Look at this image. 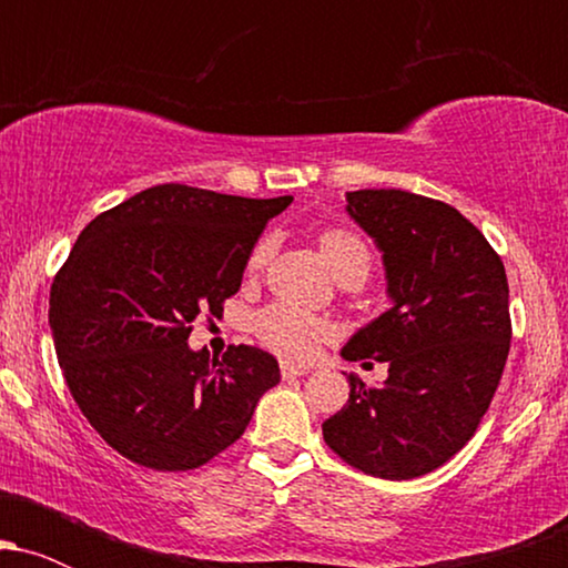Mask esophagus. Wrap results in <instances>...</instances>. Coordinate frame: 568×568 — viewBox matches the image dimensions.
Instances as JSON below:
<instances>
[{"label":"esophagus","instance_id":"34e87169","mask_svg":"<svg viewBox=\"0 0 568 568\" xmlns=\"http://www.w3.org/2000/svg\"><path fill=\"white\" fill-rule=\"evenodd\" d=\"M280 374H283V379H296V376L310 374V368H306V366H293V363H280Z\"/></svg>","mask_w":568,"mask_h":568}]
</instances>
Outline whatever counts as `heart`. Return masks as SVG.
<instances>
[{
  "instance_id": "heart-1",
  "label": "heart",
  "mask_w": 568,
  "mask_h": 568,
  "mask_svg": "<svg viewBox=\"0 0 568 568\" xmlns=\"http://www.w3.org/2000/svg\"><path fill=\"white\" fill-rule=\"evenodd\" d=\"M317 245H321V253L325 264H328L331 275L338 283H347V280H357L361 285L366 283L371 266H374V251H371V243L361 232L347 230V226H331V230L321 232ZM270 237H262L251 247V253H247V275H258L266 262H270ZM253 331H256L258 342L264 347L288 357V361H304V357L315 355L317 347L328 338L331 325L323 317L312 315V312L298 310V306L270 304L256 312Z\"/></svg>"
}]
</instances>
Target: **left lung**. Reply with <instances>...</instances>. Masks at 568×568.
Segmentation results:
<instances>
[{
  "label": "left lung",
  "mask_w": 568,
  "mask_h": 568,
  "mask_svg": "<svg viewBox=\"0 0 568 568\" xmlns=\"http://www.w3.org/2000/svg\"><path fill=\"white\" fill-rule=\"evenodd\" d=\"M347 213L384 253L393 306L349 338L347 361L387 363L323 422L331 452L355 470L408 480L438 470L473 438L510 352L505 264L446 202L403 189H357Z\"/></svg>",
  "instance_id": "1"
}]
</instances>
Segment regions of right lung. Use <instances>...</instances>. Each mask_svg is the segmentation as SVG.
<instances>
[{
  "instance_id": "1",
  "label": "right lung",
  "mask_w": 568,
  "mask_h": 568,
  "mask_svg": "<svg viewBox=\"0 0 568 568\" xmlns=\"http://www.w3.org/2000/svg\"><path fill=\"white\" fill-rule=\"evenodd\" d=\"M293 197L251 200L186 184L143 189L84 226L50 288V328L69 393L116 454L160 473L230 448L277 361L189 349L202 312H224L247 253Z\"/></svg>"
}]
</instances>
